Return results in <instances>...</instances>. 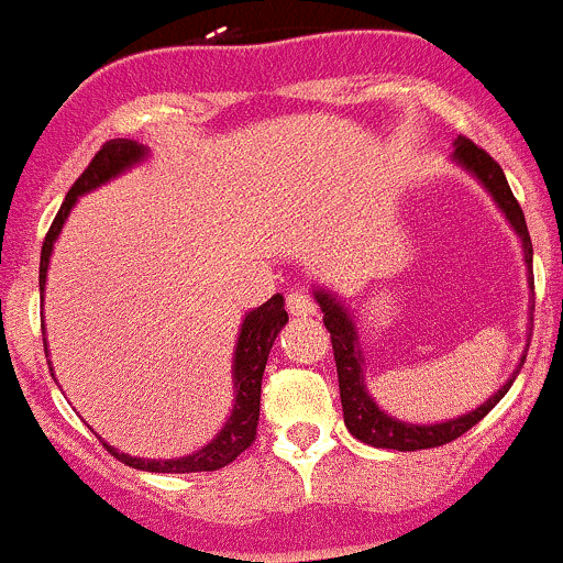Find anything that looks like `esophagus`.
<instances>
[{"mask_svg": "<svg viewBox=\"0 0 563 563\" xmlns=\"http://www.w3.org/2000/svg\"><path fill=\"white\" fill-rule=\"evenodd\" d=\"M287 311L292 317H314L317 303L309 298V295L300 292V289H292V292L287 295Z\"/></svg>", "mask_w": 563, "mask_h": 563, "instance_id": "34e87169", "label": "esophagus"}]
</instances>
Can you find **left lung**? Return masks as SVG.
<instances>
[{"label":"left lung","mask_w":563,"mask_h":563,"mask_svg":"<svg viewBox=\"0 0 563 563\" xmlns=\"http://www.w3.org/2000/svg\"><path fill=\"white\" fill-rule=\"evenodd\" d=\"M450 159L457 167L468 173L472 178H477L483 184V189L494 197L498 211L504 213V219L509 222V228L515 230V235L520 239L523 246V263H526V276H529L531 287V309H529V330L534 322V249H531L529 228H526V217L520 211L518 200H515L512 189H509L504 170L498 167V162L490 154H485L483 148L474 146L466 137H457L453 143V154ZM314 300L322 309V322L330 330V344H333V357H335V371H339V390H341V409H344V422L350 428V433L361 442L371 444V448L382 450H398V453H409V450H428L439 448V444H448L453 439L463 437L472 426H477L490 409L507 396V390L512 387L515 376L520 374V366L526 361V352L520 355L518 368L512 371L507 382L488 398V401L479 404L477 409L466 411V415L453 417V420L442 422H428V426H417V422L398 420L390 417L387 411L376 407V401L371 398L366 387V355H363L361 335H357L355 317L350 314L344 300L333 292V289L314 287ZM529 350V346H526Z\"/></svg>","instance_id":"1"}]
</instances>
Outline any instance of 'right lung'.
Returning a JSON list of instances; mask_svg holds the SVG:
<instances>
[{"label": "right lung", "mask_w": 563, "mask_h": 563, "mask_svg": "<svg viewBox=\"0 0 563 563\" xmlns=\"http://www.w3.org/2000/svg\"><path fill=\"white\" fill-rule=\"evenodd\" d=\"M143 159H148V148L143 143L130 141V137H115L108 141L100 152L95 154V159L89 162L84 173H80L78 181L73 184L65 202H62L59 213H56L54 224H51L48 235L43 241V254H40V292H45V279H48V263L51 254H54V243L59 239L62 228H65L69 211L75 208L78 197L95 192L102 184L113 181L121 173L132 170L135 165H141ZM287 311H284V298L279 292L271 300H265L257 309L246 311L243 317L239 341H235L233 352V390L235 401L233 411H230L228 422L222 426V431L211 439L208 444H202L195 453L184 457H167V461H156V457H135L119 453L115 448H110L108 442L106 450L110 455L119 457L121 463L132 468H141V472H156V474H192V472H217V468L228 466L239 457L249 444L257 437V420H260V387H263V371L268 363L271 346H274L279 330L287 324ZM45 344V357H48V341ZM48 368L54 371L48 361ZM54 376V374H51Z\"/></svg>", "instance_id": "right-lung-1"}]
</instances>
